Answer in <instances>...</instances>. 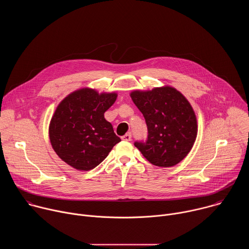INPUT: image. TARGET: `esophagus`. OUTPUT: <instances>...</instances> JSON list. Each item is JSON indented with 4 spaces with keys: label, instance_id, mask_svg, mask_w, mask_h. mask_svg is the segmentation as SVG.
I'll list each match as a JSON object with an SVG mask.
<instances>
[{
    "label": "esophagus",
    "instance_id": "esophagus-1",
    "mask_svg": "<svg viewBox=\"0 0 249 249\" xmlns=\"http://www.w3.org/2000/svg\"><path fill=\"white\" fill-rule=\"evenodd\" d=\"M121 138H122V140H123V141H131L132 136H131V134H130V133H127V134H125L124 136H122Z\"/></svg>",
    "mask_w": 249,
    "mask_h": 249
}]
</instances>
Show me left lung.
<instances>
[{
    "label": "left lung",
    "instance_id": "obj_1",
    "mask_svg": "<svg viewBox=\"0 0 249 249\" xmlns=\"http://www.w3.org/2000/svg\"><path fill=\"white\" fill-rule=\"evenodd\" d=\"M130 96L143 113L149 133L146 143L136 142L135 147L156 166L179 163L193 148L198 133L196 114L188 99L170 86L135 89Z\"/></svg>",
    "mask_w": 249,
    "mask_h": 249
}]
</instances>
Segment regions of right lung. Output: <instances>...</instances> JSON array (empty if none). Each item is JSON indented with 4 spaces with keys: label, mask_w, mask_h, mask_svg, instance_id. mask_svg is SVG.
<instances>
[{
    "label": "right lung",
    "mask_w": 249,
    "mask_h": 249,
    "mask_svg": "<svg viewBox=\"0 0 249 249\" xmlns=\"http://www.w3.org/2000/svg\"><path fill=\"white\" fill-rule=\"evenodd\" d=\"M117 92H98L82 88L68 94L50 120L49 139L57 156L70 166L88 171L108 156L121 139L104 112L115 102Z\"/></svg>",
    "instance_id": "add662e5"
}]
</instances>
